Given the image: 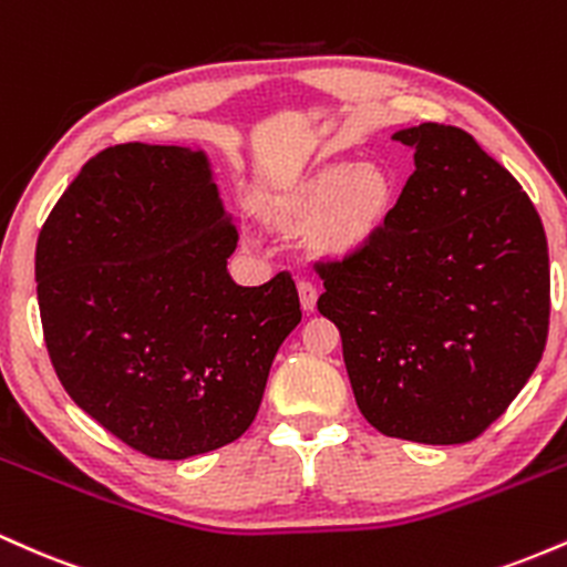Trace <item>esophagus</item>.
<instances>
[{"instance_id":"obj_1","label":"esophagus","mask_w":567,"mask_h":567,"mask_svg":"<svg viewBox=\"0 0 567 567\" xmlns=\"http://www.w3.org/2000/svg\"><path fill=\"white\" fill-rule=\"evenodd\" d=\"M317 296H320V292H317L315 285L306 282V279L298 282V298H301L303 311H315L317 309Z\"/></svg>"}]
</instances>
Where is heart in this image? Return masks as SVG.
Returning <instances> with one entry per match:
<instances>
[{"label": "heart", "instance_id": "b5f03b06", "mask_svg": "<svg viewBox=\"0 0 567 567\" xmlns=\"http://www.w3.org/2000/svg\"><path fill=\"white\" fill-rule=\"evenodd\" d=\"M400 181L379 159H336L311 167L258 197V216L277 231H301L303 247L322 261L368 250L386 231Z\"/></svg>", "mask_w": 567, "mask_h": 567}]
</instances>
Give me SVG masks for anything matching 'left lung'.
<instances>
[{"label": "left lung", "instance_id": "left-lung-1", "mask_svg": "<svg viewBox=\"0 0 567 567\" xmlns=\"http://www.w3.org/2000/svg\"><path fill=\"white\" fill-rule=\"evenodd\" d=\"M415 171L368 250L317 264L357 408L386 437L458 445L509 408L549 333L536 207L466 130L392 135Z\"/></svg>", "mask_w": 567, "mask_h": 567}]
</instances>
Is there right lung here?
<instances>
[{
  "mask_svg": "<svg viewBox=\"0 0 567 567\" xmlns=\"http://www.w3.org/2000/svg\"><path fill=\"white\" fill-rule=\"evenodd\" d=\"M237 226L205 152L120 143L71 181L37 239L50 362L90 419L148 458L243 437L301 301L288 271L243 288Z\"/></svg>",
  "mask_w": 567,
  "mask_h": 567,
  "instance_id": "obj_1",
  "label": "right lung"
}]
</instances>
